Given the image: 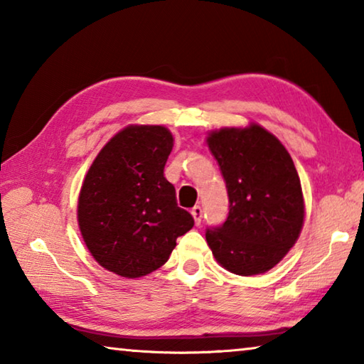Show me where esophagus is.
<instances>
[{
    "mask_svg": "<svg viewBox=\"0 0 364 364\" xmlns=\"http://www.w3.org/2000/svg\"><path fill=\"white\" fill-rule=\"evenodd\" d=\"M191 215H193L194 223L196 225H200V221H202V208L199 205H196L193 210H191Z\"/></svg>",
    "mask_w": 364,
    "mask_h": 364,
    "instance_id": "34e87169",
    "label": "esophagus"
}]
</instances>
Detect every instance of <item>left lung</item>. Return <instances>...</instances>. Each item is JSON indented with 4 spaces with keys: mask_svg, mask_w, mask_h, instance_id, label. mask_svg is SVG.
Listing matches in <instances>:
<instances>
[{
    "mask_svg": "<svg viewBox=\"0 0 364 364\" xmlns=\"http://www.w3.org/2000/svg\"><path fill=\"white\" fill-rule=\"evenodd\" d=\"M207 144L225 178L230 213L205 239L221 267L239 276L267 273L300 236L301 184L281 141L258 123L210 132Z\"/></svg>",
    "mask_w": 364,
    "mask_h": 364,
    "instance_id": "1",
    "label": "left lung"
}]
</instances>
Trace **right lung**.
Returning a JSON list of instances; mask_svg holds the SVG:
<instances>
[{"label":"right lung","mask_w":364,"mask_h":364,"mask_svg":"<svg viewBox=\"0 0 364 364\" xmlns=\"http://www.w3.org/2000/svg\"><path fill=\"white\" fill-rule=\"evenodd\" d=\"M173 134L162 125H128L107 141L86 173L77 220L95 260L122 278H141L168 260L194 226L176 204L164 167Z\"/></svg>","instance_id":"add662e5"}]
</instances>
